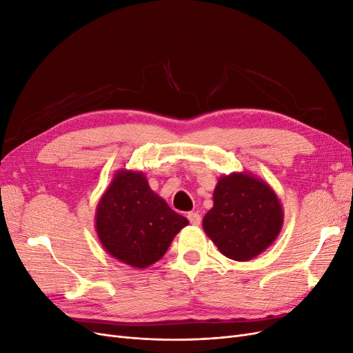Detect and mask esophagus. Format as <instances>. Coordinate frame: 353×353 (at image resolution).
Listing matches in <instances>:
<instances>
[{"mask_svg":"<svg viewBox=\"0 0 353 353\" xmlns=\"http://www.w3.org/2000/svg\"><path fill=\"white\" fill-rule=\"evenodd\" d=\"M187 218H188V221H190L191 225H200L201 216H200V213H199V212H188Z\"/></svg>","mask_w":353,"mask_h":353,"instance_id":"1","label":"esophagus"}]
</instances>
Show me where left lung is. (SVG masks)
Masks as SVG:
<instances>
[{
  "instance_id": "obj_1",
  "label": "left lung",
  "mask_w": 353,
  "mask_h": 353,
  "mask_svg": "<svg viewBox=\"0 0 353 353\" xmlns=\"http://www.w3.org/2000/svg\"><path fill=\"white\" fill-rule=\"evenodd\" d=\"M283 222L280 199L268 183L250 172H232L218 179L203 230L223 256L245 262L270 248Z\"/></svg>"
}]
</instances>
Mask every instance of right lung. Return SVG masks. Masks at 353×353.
I'll use <instances>...</instances> for the list:
<instances>
[{"mask_svg":"<svg viewBox=\"0 0 353 353\" xmlns=\"http://www.w3.org/2000/svg\"><path fill=\"white\" fill-rule=\"evenodd\" d=\"M188 225L148 185L143 172L119 169L95 209V231L114 259L147 268L166 253L176 234Z\"/></svg>","mask_w":353,"mask_h":353,"instance_id":"obj_1","label":"right lung"}]
</instances>
